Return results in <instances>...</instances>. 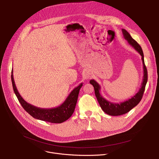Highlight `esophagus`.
I'll return each mask as SVG.
<instances>
[{
    "mask_svg": "<svg viewBox=\"0 0 159 159\" xmlns=\"http://www.w3.org/2000/svg\"><path fill=\"white\" fill-rule=\"evenodd\" d=\"M91 74L90 71L88 70H84V71L82 73V77L84 79H88L91 77Z\"/></svg>",
    "mask_w": 159,
    "mask_h": 159,
    "instance_id": "esophagus-1",
    "label": "esophagus"
}]
</instances>
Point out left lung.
I'll use <instances>...</instances> for the list:
<instances>
[{
	"mask_svg": "<svg viewBox=\"0 0 159 159\" xmlns=\"http://www.w3.org/2000/svg\"><path fill=\"white\" fill-rule=\"evenodd\" d=\"M122 31L123 33V35L124 39H126L129 44H130L132 47L134 48L136 51L141 55L142 57V61H143V70H144V76L143 79V82L141 84V88L139 91L136 93L135 95L132 97L131 98L128 99L127 101H124L120 103H113L110 101H107V100L104 98L101 93H100V90H101V86H100L98 83L93 79L91 80L89 83L92 84L94 89H95V93L97 97V101L101 106L102 110L107 115H111V116H119L121 115H124L129 112L131 110H132L133 107H135L141 101L142 98H143L145 87L148 80V71L146 67L144 64V53L143 52L140 46L133 39L129 33L124 29H122Z\"/></svg>",
	"mask_w": 159,
	"mask_h": 159,
	"instance_id": "8db88e82",
	"label": "left lung"
}]
</instances>
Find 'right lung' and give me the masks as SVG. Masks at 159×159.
<instances>
[{"label": "right lung", "mask_w": 159, "mask_h": 159, "mask_svg": "<svg viewBox=\"0 0 159 159\" xmlns=\"http://www.w3.org/2000/svg\"><path fill=\"white\" fill-rule=\"evenodd\" d=\"M11 77L13 91L19 102L25 111L33 118L51 123H62L68 120L73 115L77 102L80 89L82 86V83L74 88L66 101L59 106L52 108H41L27 102L19 94L15 84L13 70Z\"/></svg>", "instance_id": "obj_1"}]
</instances>
